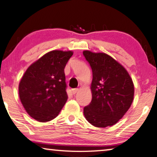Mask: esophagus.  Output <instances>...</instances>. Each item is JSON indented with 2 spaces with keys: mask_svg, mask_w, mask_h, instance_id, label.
Returning <instances> with one entry per match:
<instances>
[{
  "mask_svg": "<svg viewBox=\"0 0 157 157\" xmlns=\"http://www.w3.org/2000/svg\"><path fill=\"white\" fill-rule=\"evenodd\" d=\"M78 91H79V89H72V93H73V94H75Z\"/></svg>",
  "mask_w": 157,
  "mask_h": 157,
  "instance_id": "obj_1",
  "label": "esophagus"
}]
</instances>
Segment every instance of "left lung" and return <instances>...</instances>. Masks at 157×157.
Masks as SVG:
<instances>
[{"label": "left lung", "instance_id": "left-lung-1", "mask_svg": "<svg viewBox=\"0 0 157 157\" xmlns=\"http://www.w3.org/2000/svg\"><path fill=\"white\" fill-rule=\"evenodd\" d=\"M92 70V99L84 107L86 120L105 128L118 122L130 108L134 96L132 79L125 68L105 53L83 52Z\"/></svg>", "mask_w": 157, "mask_h": 157}]
</instances>
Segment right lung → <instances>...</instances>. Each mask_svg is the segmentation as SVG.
Here are the masks:
<instances>
[{"instance_id":"add662e5","label":"right lung","mask_w":157,"mask_h":157,"mask_svg":"<svg viewBox=\"0 0 157 157\" xmlns=\"http://www.w3.org/2000/svg\"><path fill=\"white\" fill-rule=\"evenodd\" d=\"M73 54L72 51H51L27 68L19 95L32 118L45 122L58 116L68 99L64 68Z\"/></svg>"}]
</instances>
